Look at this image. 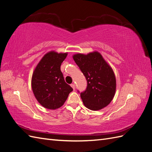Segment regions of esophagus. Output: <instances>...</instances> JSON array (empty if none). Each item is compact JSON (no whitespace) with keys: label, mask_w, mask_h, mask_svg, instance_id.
Instances as JSON below:
<instances>
[{"label":"esophagus","mask_w":152,"mask_h":152,"mask_svg":"<svg viewBox=\"0 0 152 152\" xmlns=\"http://www.w3.org/2000/svg\"><path fill=\"white\" fill-rule=\"evenodd\" d=\"M71 87H72L73 90H75V84H71Z\"/></svg>","instance_id":"obj_1"}]
</instances>
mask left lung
Listing matches in <instances>:
<instances>
[{"label":"left lung","instance_id":"obj_1","mask_svg":"<svg viewBox=\"0 0 152 152\" xmlns=\"http://www.w3.org/2000/svg\"><path fill=\"white\" fill-rule=\"evenodd\" d=\"M73 58L87 80L86 90L80 93L85 107L91 110L107 107L116 89V79L112 68L98 52L87 55L77 54Z\"/></svg>","mask_w":152,"mask_h":152}]
</instances>
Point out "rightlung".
I'll return each instance as SVG.
<instances>
[{
    "instance_id": "obj_1",
    "label": "right lung",
    "mask_w": 152,
    "mask_h": 152,
    "mask_svg": "<svg viewBox=\"0 0 152 152\" xmlns=\"http://www.w3.org/2000/svg\"><path fill=\"white\" fill-rule=\"evenodd\" d=\"M67 53L50 51L40 61L33 73L31 87L37 100L44 108L55 110L65 103L73 91L61 71V65Z\"/></svg>"
}]
</instances>
